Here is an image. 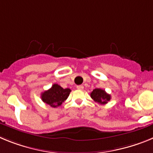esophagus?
<instances>
[{"label": "esophagus", "mask_w": 153, "mask_h": 153, "mask_svg": "<svg viewBox=\"0 0 153 153\" xmlns=\"http://www.w3.org/2000/svg\"><path fill=\"white\" fill-rule=\"evenodd\" d=\"M76 89H77V90H83V85H79V86H76Z\"/></svg>", "instance_id": "34e87169"}]
</instances>
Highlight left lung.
<instances>
[{
	"label": "left lung",
	"mask_w": 153,
	"mask_h": 153,
	"mask_svg": "<svg viewBox=\"0 0 153 153\" xmlns=\"http://www.w3.org/2000/svg\"><path fill=\"white\" fill-rule=\"evenodd\" d=\"M90 97L96 102H98L100 104L107 103L111 99V96L102 89L93 90V92L90 93Z\"/></svg>",
	"instance_id": "left-lung-1"
}]
</instances>
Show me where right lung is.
I'll return each instance as SVG.
<instances>
[{
  "label": "right lung",
  "mask_w": 153,
  "mask_h": 153,
  "mask_svg": "<svg viewBox=\"0 0 153 153\" xmlns=\"http://www.w3.org/2000/svg\"><path fill=\"white\" fill-rule=\"evenodd\" d=\"M70 92L69 88L63 89L60 85L54 83L51 89L41 93V100L51 107H57L67 100Z\"/></svg>",
  "instance_id": "add662e5"
}]
</instances>
